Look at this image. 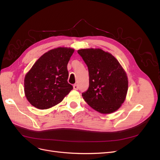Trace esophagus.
<instances>
[{
	"instance_id": "obj_1",
	"label": "esophagus",
	"mask_w": 160,
	"mask_h": 160,
	"mask_svg": "<svg viewBox=\"0 0 160 160\" xmlns=\"http://www.w3.org/2000/svg\"><path fill=\"white\" fill-rule=\"evenodd\" d=\"M78 89H79L78 85H77V84H75V85H73V89H75V90H78Z\"/></svg>"
}]
</instances>
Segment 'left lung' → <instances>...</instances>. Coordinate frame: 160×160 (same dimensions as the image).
I'll list each match as a JSON object with an SVG mask.
<instances>
[{"label":"left lung","instance_id":"obj_1","mask_svg":"<svg viewBox=\"0 0 160 160\" xmlns=\"http://www.w3.org/2000/svg\"><path fill=\"white\" fill-rule=\"evenodd\" d=\"M77 52L88 65V90L82 96L91 108L102 114L118 110L126 98L128 78L116 58L101 49H79Z\"/></svg>","mask_w":160,"mask_h":160}]
</instances>
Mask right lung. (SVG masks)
<instances>
[{
  "mask_svg": "<svg viewBox=\"0 0 160 160\" xmlns=\"http://www.w3.org/2000/svg\"><path fill=\"white\" fill-rule=\"evenodd\" d=\"M75 50L57 47L44 53L24 80L27 99L34 107L47 109L59 104L72 89L68 83L67 64Z\"/></svg>",
  "mask_w": 160,
  "mask_h": 160,
  "instance_id": "obj_1",
  "label": "right lung"
}]
</instances>
